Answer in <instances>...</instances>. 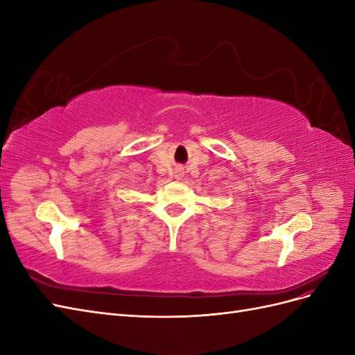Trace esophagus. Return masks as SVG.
<instances>
[{"mask_svg":"<svg viewBox=\"0 0 355 355\" xmlns=\"http://www.w3.org/2000/svg\"><path fill=\"white\" fill-rule=\"evenodd\" d=\"M176 176H178V179H180V176H182V173H180V171H178V175H176Z\"/></svg>","mask_w":355,"mask_h":355,"instance_id":"obj_1","label":"esophagus"}]
</instances>
